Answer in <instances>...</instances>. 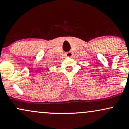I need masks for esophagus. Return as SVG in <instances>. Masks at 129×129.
I'll return each mask as SVG.
<instances>
[{
  "mask_svg": "<svg viewBox=\"0 0 129 129\" xmlns=\"http://www.w3.org/2000/svg\"><path fill=\"white\" fill-rule=\"evenodd\" d=\"M66 56L67 57H72L73 56V54L71 51H69V52L66 53Z\"/></svg>",
  "mask_w": 129,
  "mask_h": 129,
  "instance_id": "1",
  "label": "esophagus"
}]
</instances>
